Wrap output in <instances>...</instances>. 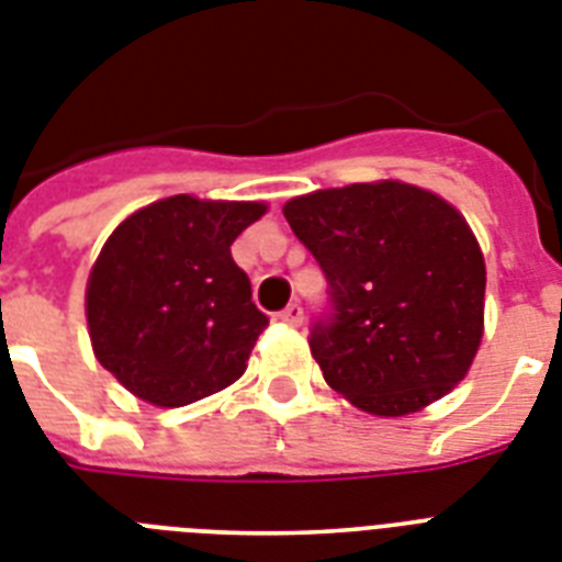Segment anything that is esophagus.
Segmentation results:
<instances>
[{"instance_id": "34e87169", "label": "esophagus", "mask_w": 562, "mask_h": 562, "mask_svg": "<svg viewBox=\"0 0 562 562\" xmlns=\"http://www.w3.org/2000/svg\"><path fill=\"white\" fill-rule=\"evenodd\" d=\"M280 321L289 323V326H300V323H303V305L300 303L285 305V308L280 312Z\"/></svg>"}]
</instances>
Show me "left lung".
<instances>
[{
	"mask_svg": "<svg viewBox=\"0 0 562 562\" xmlns=\"http://www.w3.org/2000/svg\"><path fill=\"white\" fill-rule=\"evenodd\" d=\"M321 262L335 321L312 328L326 384L369 415L445 398L485 335V257L464 216L407 181H360L282 207Z\"/></svg>",
	"mask_w": 562,
	"mask_h": 562,
	"instance_id": "left-lung-1",
	"label": "left lung"
}]
</instances>
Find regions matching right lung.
<instances>
[{
  "label": "right lung",
  "instance_id": "obj_1",
  "mask_svg": "<svg viewBox=\"0 0 562 562\" xmlns=\"http://www.w3.org/2000/svg\"><path fill=\"white\" fill-rule=\"evenodd\" d=\"M266 202L170 195L112 231L86 282L94 358L153 407H187L239 381L268 317L231 257Z\"/></svg>",
  "mask_w": 562,
  "mask_h": 562
}]
</instances>
